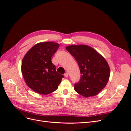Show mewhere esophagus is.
<instances>
[{
    "label": "esophagus",
    "instance_id": "1",
    "mask_svg": "<svg viewBox=\"0 0 131 131\" xmlns=\"http://www.w3.org/2000/svg\"><path fill=\"white\" fill-rule=\"evenodd\" d=\"M64 77H65L66 78H68V73H66L64 74Z\"/></svg>",
    "mask_w": 131,
    "mask_h": 131
}]
</instances>
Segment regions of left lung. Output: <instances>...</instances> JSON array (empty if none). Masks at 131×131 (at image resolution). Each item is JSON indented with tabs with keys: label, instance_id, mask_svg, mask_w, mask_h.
I'll return each instance as SVG.
<instances>
[{
	"label": "left lung",
	"instance_id": "obj_1",
	"mask_svg": "<svg viewBox=\"0 0 131 131\" xmlns=\"http://www.w3.org/2000/svg\"><path fill=\"white\" fill-rule=\"evenodd\" d=\"M67 50L77 61L81 77L74 89L85 97L94 96L104 89L110 76V68L104 58L87 45H71Z\"/></svg>",
	"mask_w": 131,
	"mask_h": 131
}]
</instances>
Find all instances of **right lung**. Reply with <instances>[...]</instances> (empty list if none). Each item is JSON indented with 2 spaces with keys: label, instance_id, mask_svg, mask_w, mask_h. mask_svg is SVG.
Wrapping results in <instances>:
<instances>
[{
  "label": "right lung",
  "instance_id": "right-lung-1",
  "mask_svg": "<svg viewBox=\"0 0 131 131\" xmlns=\"http://www.w3.org/2000/svg\"><path fill=\"white\" fill-rule=\"evenodd\" d=\"M59 44L53 42H40L28 51L23 58L21 70L28 86L41 94H48L56 91L63 75L56 72L51 58Z\"/></svg>",
  "mask_w": 131,
  "mask_h": 131
}]
</instances>
